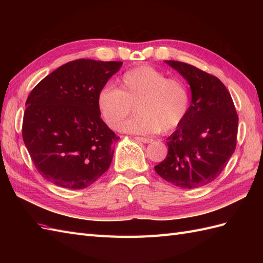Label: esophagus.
<instances>
[{
  "label": "esophagus",
  "mask_w": 263,
  "mask_h": 263,
  "mask_svg": "<svg viewBox=\"0 0 263 263\" xmlns=\"http://www.w3.org/2000/svg\"><path fill=\"white\" fill-rule=\"evenodd\" d=\"M135 139H136L137 141L144 142V144H149V142L153 141V139H150V138H145V137H135Z\"/></svg>",
  "instance_id": "obj_1"
}]
</instances>
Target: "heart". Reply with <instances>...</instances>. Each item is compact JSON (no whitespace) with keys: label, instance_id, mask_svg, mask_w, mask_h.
<instances>
[{"label":"heart","instance_id":"b5f03b06","mask_svg":"<svg viewBox=\"0 0 263 263\" xmlns=\"http://www.w3.org/2000/svg\"><path fill=\"white\" fill-rule=\"evenodd\" d=\"M134 105L138 114L122 125L123 132L139 135L169 133L185 119L190 92L178 79L166 78L154 67L139 66L126 71L117 81L116 89L103 87L97 95L101 117L115 129L130 115Z\"/></svg>","mask_w":263,"mask_h":263}]
</instances>
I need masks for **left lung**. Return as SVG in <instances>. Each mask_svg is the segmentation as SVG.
I'll list each match as a JSON object with an SVG mask.
<instances>
[{
    "label": "left lung",
    "mask_w": 263,
    "mask_h": 263,
    "mask_svg": "<svg viewBox=\"0 0 263 263\" xmlns=\"http://www.w3.org/2000/svg\"><path fill=\"white\" fill-rule=\"evenodd\" d=\"M164 62L187 81L192 99L185 119L166 138L168 155L155 170L176 186H204L219 176L236 149L234 102L218 78L184 62Z\"/></svg>",
    "instance_id": "left-lung-1"
}]
</instances>
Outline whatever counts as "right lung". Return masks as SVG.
I'll return each mask as SVG.
<instances>
[{
	"mask_svg": "<svg viewBox=\"0 0 263 263\" xmlns=\"http://www.w3.org/2000/svg\"><path fill=\"white\" fill-rule=\"evenodd\" d=\"M122 65L70 61L29 93L23 140L38 172L52 184L84 189L109 168L119 137L102 121L97 95Z\"/></svg>",
	"mask_w": 263,
	"mask_h": 263,
	"instance_id": "right-lung-1",
	"label": "right lung"
}]
</instances>
